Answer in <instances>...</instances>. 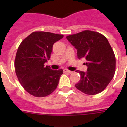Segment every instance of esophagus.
<instances>
[{
  "label": "esophagus",
  "mask_w": 127,
  "mask_h": 127,
  "mask_svg": "<svg viewBox=\"0 0 127 127\" xmlns=\"http://www.w3.org/2000/svg\"><path fill=\"white\" fill-rule=\"evenodd\" d=\"M64 72H65V73H68V74H72V72L70 71V70H68L67 69H64Z\"/></svg>",
  "instance_id": "obj_1"
}]
</instances>
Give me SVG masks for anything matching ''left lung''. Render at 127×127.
<instances>
[{"mask_svg": "<svg viewBox=\"0 0 127 127\" xmlns=\"http://www.w3.org/2000/svg\"><path fill=\"white\" fill-rule=\"evenodd\" d=\"M77 49L78 59H85L87 72L79 71L81 78L76 88L86 94L101 92L114 76L115 56L108 40L99 33L84 30L66 37Z\"/></svg>", "mask_w": 127, "mask_h": 127, "instance_id": "obj_1", "label": "left lung"}]
</instances>
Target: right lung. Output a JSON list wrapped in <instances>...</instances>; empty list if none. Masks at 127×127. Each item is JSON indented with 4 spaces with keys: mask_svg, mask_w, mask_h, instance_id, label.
I'll return each mask as SVG.
<instances>
[{
    "mask_svg": "<svg viewBox=\"0 0 127 127\" xmlns=\"http://www.w3.org/2000/svg\"><path fill=\"white\" fill-rule=\"evenodd\" d=\"M64 37L46 32H35L22 41L15 58V71L20 83L35 97L51 94L57 87L63 70L44 66L49 60L53 45Z\"/></svg>",
    "mask_w": 127,
    "mask_h": 127,
    "instance_id": "add662e5",
    "label": "right lung"
}]
</instances>
